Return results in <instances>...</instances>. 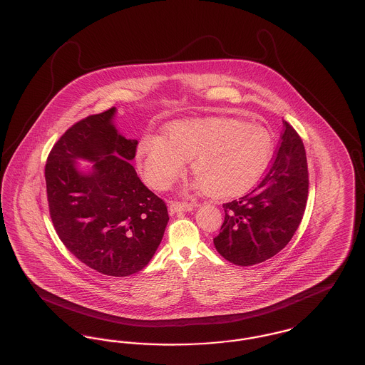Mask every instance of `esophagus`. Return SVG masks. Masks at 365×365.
Instances as JSON below:
<instances>
[{
  "label": "esophagus",
  "mask_w": 365,
  "mask_h": 365,
  "mask_svg": "<svg viewBox=\"0 0 365 365\" xmlns=\"http://www.w3.org/2000/svg\"><path fill=\"white\" fill-rule=\"evenodd\" d=\"M194 208V204L190 202H178V201H173L170 204V212L171 213H176V212H189Z\"/></svg>",
  "instance_id": "obj_1"
}]
</instances>
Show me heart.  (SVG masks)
<instances>
[{
    "label": "heart",
    "mask_w": 365,
    "mask_h": 365,
    "mask_svg": "<svg viewBox=\"0 0 365 365\" xmlns=\"http://www.w3.org/2000/svg\"><path fill=\"white\" fill-rule=\"evenodd\" d=\"M275 152L272 133L257 123L231 118L178 120L165 135H146L138 161L152 186L168 189L190 160L194 186L215 197L249 190L269 165Z\"/></svg>",
    "instance_id": "heart-1"
}]
</instances>
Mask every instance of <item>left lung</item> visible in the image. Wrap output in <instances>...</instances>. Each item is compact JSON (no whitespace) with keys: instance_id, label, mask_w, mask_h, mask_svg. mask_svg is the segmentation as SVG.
<instances>
[{"instance_id":"8db88e82","label":"left lung","mask_w":365,"mask_h":365,"mask_svg":"<svg viewBox=\"0 0 365 365\" xmlns=\"http://www.w3.org/2000/svg\"><path fill=\"white\" fill-rule=\"evenodd\" d=\"M277 156L256 189L223 205L225 222L213 238L226 260L255 265L279 253L293 238L308 200V164L304 143L283 122Z\"/></svg>"}]
</instances>
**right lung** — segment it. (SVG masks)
I'll list each match as a JSON object with an SVG mask.
<instances>
[{
	"label": "right lung",
	"instance_id": "add662e5",
	"mask_svg": "<svg viewBox=\"0 0 365 365\" xmlns=\"http://www.w3.org/2000/svg\"><path fill=\"white\" fill-rule=\"evenodd\" d=\"M115 115L110 108L68 128L49 153L45 179L61 242L97 272L128 277L152 260L170 217L130 164L138 140L123 137ZM78 159L93 164L82 170Z\"/></svg>",
	"mask_w": 365,
	"mask_h": 365
}]
</instances>
